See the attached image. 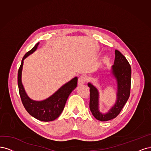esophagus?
Masks as SVG:
<instances>
[{
  "label": "esophagus",
  "instance_id": "esophagus-1",
  "mask_svg": "<svg viewBox=\"0 0 151 151\" xmlns=\"http://www.w3.org/2000/svg\"><path fill=\"white\" fill-rule=\"evenodd\" d=\"M86 76L85 75H81L79 78H78V85L79 86H81L83 85L85 81H86Z\"/></svg>",
  "mask_w": 151,
  "mask_h": 151
}]
</instances>
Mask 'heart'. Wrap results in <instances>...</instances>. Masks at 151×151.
Masks as SVG:
<instances>
[{
  "label": "heart",
  "instance_id": "heart-1",
  "mask_svg": "<svg viewBox=\"0 0 151 151\" xmlns=\"http://www.w3.org/2000/svg\"><path fill=\"white\" fill-rule=\"evenodd\" d=\"M106 60H107V58H106V57H104V58H102V61H103V62H104V61H105Z\"/></svg>",
  "mask_w": 151,
  "mask_h": 151
}]
</instances>
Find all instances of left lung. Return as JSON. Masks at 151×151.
Returning a JSON list of instances; mask_svg holds the SVG:
<instances>
[{"label":"left lung","mask_w":151,"mask_h":151,"mask_svg":"<svg viewBox=\"0 0 151 151\" xmlns=\"http://www.w3.org/2000/svg\"><path fill=\"white\" fill-rule=\"evenodd\" d=\"M115 58L111 67V73L116 83V101L107 112L101 113L99 110V91L95 86L88 83L90 91V109L94 117L105 122L115 118L127 101L130 93L131 67L125 57L118 50L115 51Z\"/></svg>","instance_id":"8db88e82"}]
</instances>
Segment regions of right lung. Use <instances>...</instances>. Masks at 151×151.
I'll use <instances>...</instances> for the list:
<instances>
[{
	"label": "right lung",
	"mask_w": 151,
	"mask_h": 151,
	"mask_svg": "<svg viewBox=\"0 0 151 151\" xmlns=\"http://www.w3.org/2000/svg\"><path fill=\"white\" fill-rule=\"evenodd\" d=\"M39 45L40 42H37L32 49L27 52L22 58L21 65L18 71L17 82L19 91L22 104L29 114L39 120L50 122L55 120L62 113L69 95L77 86L78 78L76 76L68 82L66 83L55 93L45 100L37 101L29 98L22 83L24 60L37 49Z\"/></svg>",
	"instance_id": "1"
}]
</instances>
